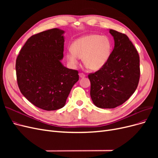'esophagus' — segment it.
<instances>
[{"label":"esophagus","mask_w":158,"mask_h":158,"mask_svg":"<svg viewBox=\"0 0 158 158\" xmlns=\"http://www.w3.org/2000/svg\"><path fill=\"white\" fill-rule=\"evenodd\" d=\"M79 76H80V78H84L85 76V74H84V73H80V74H79Z\"/></svg>","instance_id":"1"}]
</instances>
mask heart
<instances>
[{"instance_id": "obj_1", "label": "heart", "mask_w": 158, "mask_h": 158, "mask_svg": "<svg viewBox=\"0 0 158 158\" xmlns=\"http://www.w3.org/2000/svg\"><path fill=\"white\" fill-rule=\"evenodd\" d=\"M111 51L112 43L107 36L90 34L76 40L67 57L73 64H77L78 58L83 59L88 69L98 70L107 63Z\"/></svg>"}]
</instances>
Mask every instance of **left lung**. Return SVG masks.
Segmentation results:
<instances>
[{
	"mask_svg": "<svg viewBox=\"0 0 158 158\" xmlns=\"http://www.w3.org/2000/svg\"><path fill=\"white\" fill-rule=\"evenodd\" d=\"M114 47L107 63L89 73L90 95L95 106L112 109L121 106L135 92L140 80V57L125 33L109 30Z\"/></svg>",
	"mask_w": 158,
	"mask_h": 158,
	"instance_id": "obj_1",
	"label": "left lung"
}]
</instances>
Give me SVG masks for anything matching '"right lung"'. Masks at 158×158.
Here are the masks:
<instances>
[{
    "instance_id": "right-lung-1",
    "label": "right lung",
    "mask_w": 158,
    "mask_h": 158,
    "mask_svg": "<svg viewBox=\"0 0 158 158\" xmlns=\"http://www.w3.org/2000/svg\"><path fill=\"white\" fill-rule=\"evenodd\" d=\"M64 31L53 28L31 36L16 61L17 83L21 93L35 106L46 111L63 107L74 84L76 70L64 67Z\"/></svg>"
}]
</instances>
